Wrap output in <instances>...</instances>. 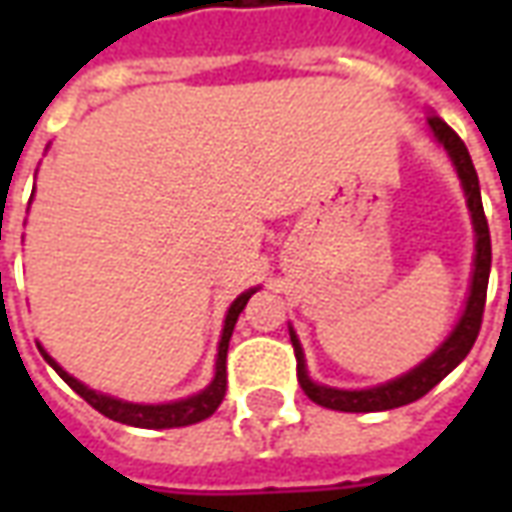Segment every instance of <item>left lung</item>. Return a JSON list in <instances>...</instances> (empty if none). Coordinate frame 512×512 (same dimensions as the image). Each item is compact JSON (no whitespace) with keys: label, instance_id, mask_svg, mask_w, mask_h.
<instances>
[{"label":"left lung","instance_id":"1","mask_svg":"<svg viewBox=\"0 0 512 512\" xmlns=\"http://www.w3.org/2000/svg\"><path fill=\"white\" fill-rule=\"evenodd\" d=\"M428 123L433 128V136L444 145V150L450 153L452 164L458 169V178H461L463 191H466V202H469V211H472L474 233H477L472 293H469V301H466V310H463L461 321L452 329L450 337L441 343L439 351L428 356L422 365L414 367L406 376L389 381V384H381L376 389H356V392L312 384L310 376H307V367H304V354H301L299 340H296V334L290 332V343H293V351H296V376H299V384L304 389V395L310 397L312 403H318V406L334 408V411H389V408L408 406V403H414L419 397L428 395L441 378L461 365L466 354L472 351L477 334H480L485 293H488V274H491V233H488V219H485L483 200H480V180H477L472 156H469V150L463 145L461 136L455 134L436 115H430Z\"/></svg>","mask_w":512,"mask_h":512}]
</instances>
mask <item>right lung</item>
<instances>
[{
    "label": "right lung",
    "instance_id": "right-lung-1",
    "mask_svg": "<svg viewBox=\"0 0 512 512\" xmlns=\"http://www.w3.org/2000/svg\"><path fill=\"white\" fill-rule=\"evenodd\" d=\"M255 290H246L238 299L233 301V307L224 318V332L222 343H219V356H216V376H213L211 386L202 389L200 395L186 397V400H178V403H164V406H139V403H123V400H115V397L98 395L93 389H87L82 381H76L73 376H68L54 359H51L46 351H43V359L49 362L65 384L71 386L76 395H82L95 411H101L104 417L115 419V422H123V425H134V428H183V425H194L200 419H208L219 408V403L224 400V392H227V345H230V337H233L235 321L238 315L246 307V301Z\"/></svg>",
    "mask_w": 512,
    "mask_h": 512
}]
</instances>
